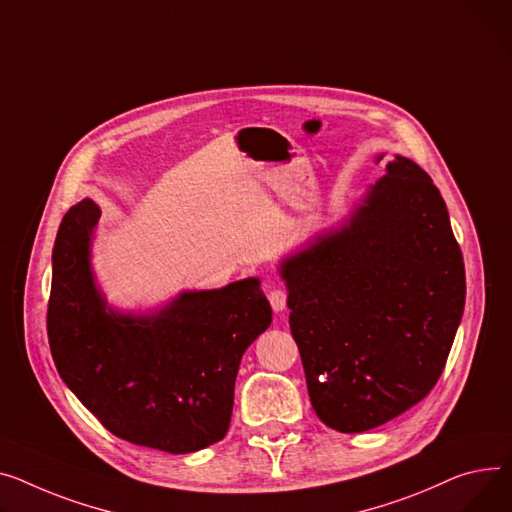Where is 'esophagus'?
I'll return each mask as SVG.
<instances>
[{"label":"esophagus","instance_id":"esophagus-1","mask_svg":"<svg viewBox=\"0 0 512 512\" xmlns=\"http://www.w3.org/2000/svg\"><path fill=\"white\" fill-rule=\"evenodd\" d=\"M269 302H271V309L276 313L286 311V302H288V292L282 288H274L269 292Z\"/></svg>","mask_w":512,"mask_h":512}]
</instances>
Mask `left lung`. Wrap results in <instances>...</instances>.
I'll return each instance as SVG.
<instances>
[{"instance_id": "left-lung-1", "label": "left lung", "mask_w": 512, "mask_h": 512, "mask_svg": "<svg viewBox=\"0 0 512 512\" xmlns=\"http://www.w3.org/2000/svg\"><path fill=\"white\" fill-rule=\"evenodd\" d=\"M280 276L323 424L364 432L432 391L463 317L465 265L445 199L414 160L395 156L350 220L284 259Z\"/></svg>"}]
</instances>
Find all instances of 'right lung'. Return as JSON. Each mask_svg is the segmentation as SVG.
Instances as JSON below:
<instances>
[{
  "instance_id": "add662e5",
  "label": "right lung",
  "mask_w": 512,
  "mask_h": 512,
  "mask_svg": "<svg viewBox=\"0 0 512 512\" xmlns=\"http://www.w3.org/2000/svg\"><path fill=\"white\" fill-rule=\"evenodd\" d=\"M100 210L82 199L53 247L47 309L59 377L109 432L166 453H195L230 426L245 350L271 323L257 278L181 292L154 315L107 306L90 267Z\"/></svg>"
}]
</instances>
